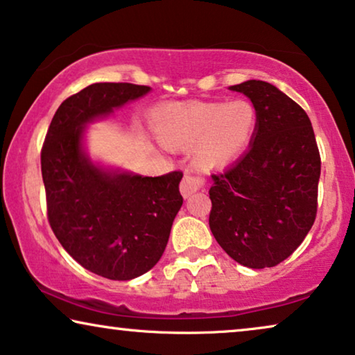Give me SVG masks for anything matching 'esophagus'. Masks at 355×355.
I'll list each match as a JSON object with an SVG mask.
<instances>
[{"mask_svg": "<svg viewBox=\"0 0 355 355\" xmlns=\"http://www.w3.org/2000/svg\"><path fill=\"white\" fill-rule=\"evenodd\" d=\"M205 186V178L200 176V174H192V173H186L184 174L182 181H181V193L182 197H191L192 193H196L200 191V189Z\"/></svg>", "mask_w": 355, "mask_h": 355, "instance_id": "obj_1", "label": "esophagus"}]
</instances>
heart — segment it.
Instances as JSON below:
<instances>
[{
    "instance_id": "b5f03b06",
    "label": "heart",
    "mask_w": 355,
    "mask_h": 355,
    "mask_svg": "<svg viewBox=\"0 0 355 355\" xmlns=\"http://www.w3.org/2000/svg\"><path fill=\"white\" fill-rule=\"evenodd\" d=\"M259 113L245 98L192 101L164 106L155 114L158 139L171 148H193V159L207 168L239 155L254 137Z\"/></svg>"
}]
</instances>
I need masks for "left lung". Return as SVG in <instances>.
I'll use <instances>...</instances> for the list:
<instances>
[{"label": "left lung", "instance_id": "obj_1", "mask_svg": "<svg viewBox=\"0 0 355 355\" xmlns=\"http://www.w3.org/2000/svg\"><path fill=\"white\" fill-rule=\"evenodd\" d=\"M231 90L259 113L252 145L223 173L211 174L210 230L223 250L249 268H271L309 234L318 207L322 159L309 116L263 80Z\"/></svg>", "mask_w": 355, "mask_h": 355}]
</instances>
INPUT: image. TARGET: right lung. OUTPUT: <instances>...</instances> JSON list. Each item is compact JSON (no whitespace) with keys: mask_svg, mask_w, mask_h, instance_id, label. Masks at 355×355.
Masks as SVG:
<instances>
[{"mask_svg":"<svg viewBox=\"0 0 355 355\" xmlns=\"http://www.w3.org/2000/svg\"><path fill=\"white\" fill-rule=\"evenodd\" d=\"M148 90L103 82L71 95L53 116L40 155L48 223L56 239L77 263L114 281L137 278L162 259L182 205V173H106L82 153V130Z\"/></svg>","mask_w":355,"mask_h":355,"instance_id":"add662e5","label":"right lung"}]
</instances>
